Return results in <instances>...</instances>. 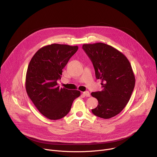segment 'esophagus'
<instances>
[{
  "instance_id": "obj_1",
  "label": "esophagus",
  "mask_w": 157,
  "mask_h": 157,
  "mask_svg": "<svg viewBox=\"0 0 157 157\" xmlns=\"http://www.w3.org/2000/svg\"><path fill=\"white\" fill-rule=\"evenodd\" d=\"M82 94L84 96L90 97V93H89V92H88V91H84V92H83Z\"/></svg>"
}]
</instances>
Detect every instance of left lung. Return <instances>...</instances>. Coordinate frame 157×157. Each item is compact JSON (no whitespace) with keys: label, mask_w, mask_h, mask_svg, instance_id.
Segmentation results:
<instances>
[{"label":"left lung","mask_w":157,"mask_h":157,"mask_svg":"<svg viewBox=\"0 0 157 157\" xmlns=\"http://www.w3.org/2000/svg\"><path fill=\"white\" fill-rule=\"evenodd\" d=\"M82 49L91 60L102 90L91 93L98 101L92 113L102 119L116 116L130 100L136 79L126 56L115 48L103 43L84 44Z\"/></svg>","instance_id":"8db88e82"}]
</instances>
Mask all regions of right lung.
Listing matches in <instances>:
<instances>
[{"label": "right lung", "instance_id": "add662e5", "mask_svg": "<svg viewBox=\"0 0 157 157\" xmlns=\"http://www.w3.org/2000/svg\"><path fill=\"white\" fill-rule=\"evenodd\" d=\"M78 46L52 44L39 49L31 59L27 71V93L44 117L58 120L68 114L81 93L58 86L63 69L77 52Z\"/></svg>", "mask_w": 157, "mask_h": 157}]
</instances>
